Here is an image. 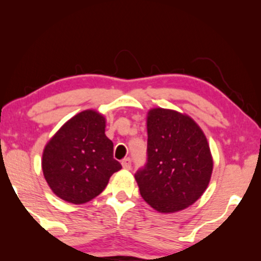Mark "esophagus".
Here are the masks:
<instances>
[{
  "mask_svg": "<svg viewBox=\"0 0 261 261\" xmlns=\"http://www.w3.org/2000/svg\"><path fill=\"white\" fill-rule=\"evenodd\" d=\"M121 164H122L123 169L129 170L130 166H132V160H130V158H124L122 162H121Z\"/></svg>",
  "mask_w": 261,
  "mask_h": 261,
  "instance_id": "34e87169",
  "label": "esophagus"
}]
</instances>
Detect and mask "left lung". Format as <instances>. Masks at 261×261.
I'll list each match as a JSON object with an SVG mask.
<instances>
[{
  "label": "left lung",
  "mask_w": 261,
  "mask_h": 261,
  "mask_svg": "<svg viewBox=\"0 0 261 261\" xmlns=\"http://www.w3.org/2000/svg\"><path fill=\"white\" fill-rule=\"evenodd\" d=\"M213 172L205 135L189 116L155 108L147 116V158L134 177L141 197L160 213L183 210L201 197Z\"/></svg>",
  "instance_id": "1"
}]
</instances>
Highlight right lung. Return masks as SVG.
Returning a JSON list of instances; mask_svg holds the SVG:
<instances>
[{
	"label": "right lung",
	"instance_id": "1",
	"mask_svg": "<svg viewBox=\"0 0 261 261\" xmlns=\"http://www.w3.org/2000/svg\"><path fill=\"white\" fill-rule=\"evenodd\" d=\"M106 120L84 110L67 121L44 149L42 171L52 191L64 201L82 204L101 194L121 164L105 134Z\"/></svg>",
	"mask_w": 261,
	"mask_h": 261
}]
</instances>
